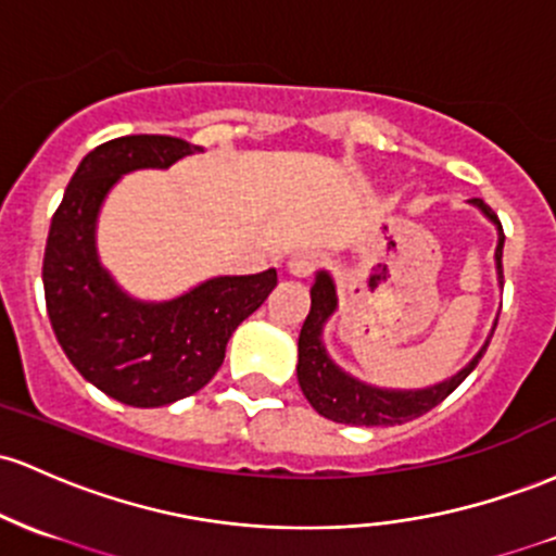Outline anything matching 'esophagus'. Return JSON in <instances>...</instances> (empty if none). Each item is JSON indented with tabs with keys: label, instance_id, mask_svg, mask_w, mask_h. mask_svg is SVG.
Masks as SVG:
<instances>
[{
	"label": "esophagus",
	"instance_id": "34e87169",
	"mask_svg": "<svg viewBox=\"0 0 556 556\" xmlns=\"http://www.w3.org/2000/svg\"><path fill=\"white\" fill-rule=\"evenodd\" d=\"M321 266V255L316 250H298V253L290 255L288 268L295 277H311L316 268Z\"/></svg>",
	"mask_w": 556,
	"mask_h": 556
}]
</instances>
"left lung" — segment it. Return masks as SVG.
<instances>
[{
    "label": "left lung",
    "mask_w": 556,
    "mask_h": 556,
    "mask_svg": "<svg viewBox=\"0 0 556 556\" xmlns=\"http://www.w3.org/2000/svg\"><path fill=\"white\" fill-rule=\"evenodd\" d=\"M480 211L491 218L498 227V245H496V268L498 277L504 279L502 271V250H504V229L502 222L480 198L472 200ZM338 308V298H334V285L327 271L316 274V282L311 288V311L303 321L301 338H298V382H301L303 395L308 404L321 414V417L332 419L340 425H358V427H388V425H404L408 419H417L448 399L456 388L465 382V377L478 367L483 358L485 345L480 348L478 356L467 364L465 369L456 371L451 380L438 382V386L425 390H386L367 386V382L353 380L343 369L334 367L332 358L327 356L325 343H321V329L325 321Z\"/></svg>",
    "instance_id": "left-lung-1"
}]
</instances>
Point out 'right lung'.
<instances>
[{"mask_svg": "<svg viewBox=\"0 0 556 556\" xmlns=\"http://www.w3.org/2000/svg\"><path fill=\"white\" fill-rule=\"evenodd\" d=\"M200 150L163 134L110 139L78 163L52 216L41 279L54 338L84 380L126 406H166L208 386L231 332L277 288L268 268L144 303L100 266L94 229L110 187L129 170L168 168Z\"/></svg>", "mask_w": 556, "mask_h": 556, "instance_id": "obj_1", "label": "right lung"}]
</instances>
